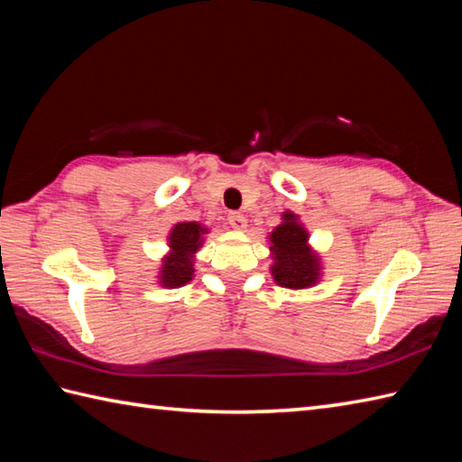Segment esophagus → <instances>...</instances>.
Here are the masks:
<instances>
[{
	"label": "esophagus",
	"instance_id": "34e87169",
	"mask_svg": "<svg viewBox=\"0 0 462 462\" xmlns=\"http://www.w3.org/2000/svg\"><path fill=\"white\" fill-rule=\"evenodd\" d=\"M228 224L232 226L234 230H246V226H248L246 218H244V214H240V212H230L228 214Z\"/></svg>",
	"mask_w": 462,
	"mask_h": 462
}]
</instances>
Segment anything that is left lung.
<instances>
[{
	"label": "left lung",
	"instance_id": "8db88e82",
	"mask_svg": "<svg viewBox=\"0 0 462 462\" xmlns=\"http://www.w3.org/2000/svg\"><path fill=\"white\" fill-rule=\"evenodd\" d=\"M272 276L273 282L288 290L316 286L321 278V260L310 246V234L300 222V216L286 210L282 224L270 232Z\"/></svg>",
	"mask_w": 462,
	"mask_h": 462
}]
</instances>
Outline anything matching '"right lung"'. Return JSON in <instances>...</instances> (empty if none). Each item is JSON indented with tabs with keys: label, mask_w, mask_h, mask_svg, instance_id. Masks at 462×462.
<instances>
[{
	"label": "right lung",
	"mask_w": 462,
	"mask_h": 462,
	"mask_svg": "<svg viewBox=\"0 0 462 462\" xmlns=\"http://www.w3.org/2000/svg\"><path fill=\"white\" fill-rule=\"evenodd\" d=\"M208 228L199 222H179L169 234V254L162 258L159 283L164 288H180L194 276V256L202 248Z\"/></svg>",
	"instance_id": "obj_1"
}]
</instances>
